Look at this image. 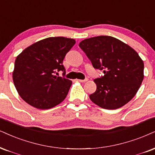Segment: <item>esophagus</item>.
Instances as JSON below:
<instances>
[{"instance_id":"esophagus-1","label":"esophagus","mask_w":155,"mask_h":155,"mask_svg":"<svg viewBox=\"0 0 155 155\" xmlns=\"http://www.w3.org/2000/svg\"><path fill=\"white\" fill-rule=\"evenodd\" d=\"M77 81L81 82V83H85V82L87 81V78H85V79H84V80H79V79H78Z\"/></svg>"}]
</instances>
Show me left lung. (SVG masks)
Returning <instances> with one entry per match:
<instances>
[{"label": "left lung", "instance_id": "1", "mask_svg": "<svg viewBox=\"0 0 155 155\" xmlns=\"http://www.w3.org/2000/svg\"><path fill=\"white\" fill-rule=\"evenodd\" d=\"M93 68L103 70L96 78V91L90 95L94 104L105 109L123 106L134 98L144 79V62L134 49L109 36L84 39L79 44Z\"/></svg>", "mask_w": 155, "mask_h": 155}]
</instances>
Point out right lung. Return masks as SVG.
I'll use <instances>...</instances> for the list:
<instances>
[{
  "label": "right lung",
  "instance_id": "add662e5",
  "mask_svg": "<svg viewBox=\"0 0 155 155\" xmlns=\"http://www.w3.org/2000/svg\"><path fill=\"white\" fill-rule=\"evenodd\" d=\"M74 44L75 40L70 38L49 37L16 57L13 81L23 100L39 109L51 108L64 101L72 81L64 78L63 60ZM60 71L62 77L56 76Z\"/></svg>",
  "mask_w": 155,
  "mask_h": 155
}]
</instances>
